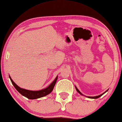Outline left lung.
<instances>
[{"instance_id": "8db88e82", "label": "left lung", "mask_w": 122, "mask_h": 122, "mask_svg": "<svg viewBox=\"0 0 122 122\" xmlns=\"http://www.w3.org/2000/svg\"><path fill=\"white\" fill-rule=\"evenodd\" d=\"M75 88H76V91H77V92H79V93H80V94H81V95H82V93H81L79 91V89H78L77 88H76V86H75ZM107 91H106V92H105V93H106V92H107ZM103 93V94H101V95H99V96H95V97H88V98H93V99H96V98H99V97H101V96H102L103 95V94H104V93Z\"/></svg>"}]
</instances>
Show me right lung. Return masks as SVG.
Listing matches in <instances>:
<instances>
[{
    "mask_svg": "<svg viewBox=\"0 0 122 122\" xmlns=\"http://www.w3.org/2000/svg\"><path fill=\"white\" fill-rule=\"evenodd\" d=\"M10 78L13 86H14L15 88H16V89L21 94H22V96H24L25 97L28 98L30 99V100H34V99H37L39 98L44 97V96L47 95V94H50V93L51 92L52 90H53L54 87L55 86V84H56V80L57 79H58V76H56V77L55 78V80H54V81L52 82L47 88L38 91H29V90H26L24 89L20 88L19 86H18L13 81V80H12L11 78H10Z\"/></svg>",
    "mask_w": 122,
    "mask_h": 122,
    "instance_id": "1",
    "label": "right lung"
}]
</instances>
